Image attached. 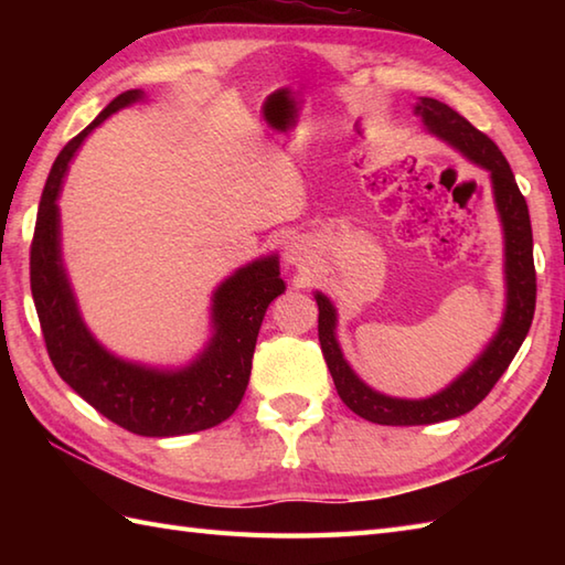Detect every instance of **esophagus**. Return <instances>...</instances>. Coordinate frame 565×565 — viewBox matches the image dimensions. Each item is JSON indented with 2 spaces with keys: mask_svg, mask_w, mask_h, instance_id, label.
Listing matches in <instances>:
<instances>
[{
  "mask_svg": "<svg viewBox=\"0 0 565 565\" xmlns=\"http://www.w3.org/2000/svg\"><path fill=\"white\" fill-rule=\"evenodd\" d=\"M310 257V249L308 245L303 243L301 237H291L289 243H286L284 247V259L286 264H294V267H301V264H306Z\"/></svg>",
  "mask_w": 565,
  "mask_h": 565,
  "instance_id": "obj_1",
  "label": "esophagus"
}]
</instances>
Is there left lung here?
Masks as SVG:
<instances>
[{
	"label": "left lung",
	"instance_id": "8db88e82",
	"mask_svg": "<svg viewBox=\"0 0 565 565\" xmlns=\"http://www.w3.org/2000/svg\"><path fill=\"white\" fill-rule=\"evenodd\" d=\"M415 114L423 116V124L429 134L439 136L463 152L468 160L481 164L490 172L493 182L495 209L500 213L502 233H505V284H508V303L505 316L498 334L483 350V354L456 379L451 386L441 393L423 401L391 398L359 379L352 366L344 362L340 342L334 338L338 313L328 296L316 294L318 301V340L322 356L338 388L342 403L359 417L376 425H431L444 419L466 415L493 391L498 379L520 352V347L532 328L534 306H536V271H534V243H532V223L530 209L522 191L514 182V174L505 160V154L481 130L473 128L466 118L454 111L444 102L423 97L415 106Z\"/></svg>",
	"mask_w": 565,
	"mask_h": 565
}]
</instances>
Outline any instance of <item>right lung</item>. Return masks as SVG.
Masks as SVG:
<instances>
[{
  "label": "right lung",
  "instance_id": "obj_1",
  "mask_svg": "<svg viewBox=\"0 0 565 565\" xmlns=\"http://www.w3.org/2000/svg\"><path fill=\"white\" fill-rule=\"evenodd\" d=\"M130 89L60 150L47 174L31 243V294L45 350L55 371L79 398L111 423L140 437H177L221 425L243 401L259 326L269 303L284 294L279 257L237 269L213 294V338L196 362L160 371L106 352L82 322L60 255L57 196L72 154L94 128L124 106L140 102Z\"/></svg>",
  "mask_w": 565,
  "mask_h": 565
}]
</instances>
